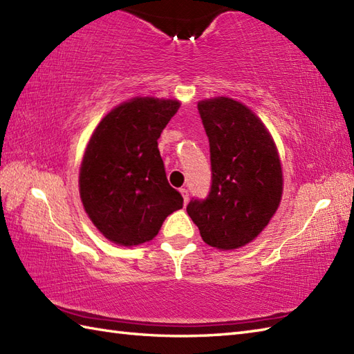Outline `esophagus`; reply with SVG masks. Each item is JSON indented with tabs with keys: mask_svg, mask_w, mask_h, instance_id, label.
Segmentation results:
<instances>
[{
	"mask_svg": "<svg viewBox=\"0 0 354 354\" xmlns=\"http://www.w3.org/2000/svg\"><path fill=\"white\" fill-rule=\"evenodd\" d=\"M179 192H181L183 198H184V202L187 204V202H189V190H187V189H181Z\"/></svg>",
	"mask_w": 354,
	"mask_h": 354,
	"instance_id": "1",
	"label": "esophagus"
}]
</instances>
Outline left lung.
<instances>
[{
    "label": "left lung",
    "mask_w": 354,
    "mask_h": 354,
    "mask_svg": "<svg viewBox=\"0 0 354 354\" xmlns=\"http://www.w3.org/2000/svg\"><path fill=\"white\" fill-rule=\"evenodd\" d=\"M212 153L213 183L205 201L187 213L201 237L221 251L239 250L260 236L280 207V153L265 123L231 97L198 102Z\"/></svg>",
    "instance_id": "8db88e82"
}]
</instances>
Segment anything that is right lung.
Returning <instances> with one entry per match:
<instances>
[{
    "instance_id": "right-lung-1",
    "label": "right lung",
    "mask_w": 354,
    "mask_h": 354,
    "mask_svg": "<svg viewBox=\"0 0 354 354\" xmlns=\"http://www.w3.org/2000/svg\"><path fill=\"white\" fill-rule=\"evenodd\" d=\"M181 102L133 97L97 124L79 170L85 213L100 234L120 246L150 242L184 199L169 184L158 138Z\"/></svg>"
}]
</instances>
